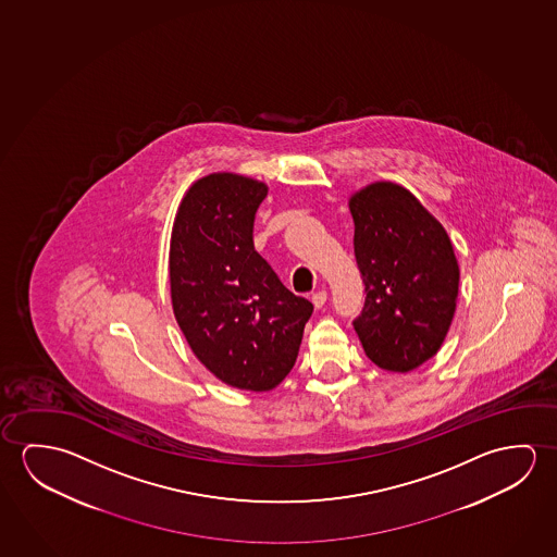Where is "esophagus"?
<instances>
[{
  "label": "esophagus",
  "mask_w": 557,
  "mask_h": 557,
  "mask_svg": "<svg viewBox=\"0 0 557 557\" xmlns=\"http://www.w3.org/2000/svg\"><path fill=\"white\" fill-rule=\"evenodd\" d=\"M325 301H327V292L325 290H319L311 296V304L315 306V308H323L325 306Z\"/></svg>",
  "instance_id": "1"
}]
</instances>
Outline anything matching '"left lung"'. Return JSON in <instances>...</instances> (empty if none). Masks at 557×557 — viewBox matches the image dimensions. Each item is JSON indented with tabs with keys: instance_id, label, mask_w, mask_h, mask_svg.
Wrapping results in <instances>:
<instances>
[{
	"instance_id": "obj_1",
	"label": "left lung",
	"mask_w": 557,
	"mask_h": 557,
	"mask_svg": "<svg viewBox=\"0 0 557 557\" xmlns=\"http://www.w3.org/2000/svg\"><path fill=\"white\" fill-rule=\"evenodd\" d=\"M354 256L366 284L354 331L381 370L407 373L442 348L459 298V263L442 222L393 182L348 201Z\"/></svg>"
}]
</instances>
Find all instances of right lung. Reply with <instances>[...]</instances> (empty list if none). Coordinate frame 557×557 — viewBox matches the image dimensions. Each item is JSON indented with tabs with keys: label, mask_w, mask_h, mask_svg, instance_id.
I'll list each match as a JSON object with an SVG mask.
<instances>
[{
	"label": "right lung",
	"mask_w": 557,
	"mask_h": 557,
	"mask_svg": "<svg viewBox=\"0 0 557 557\" xmlns=\"http://www.w3.org/2000/svg\"><path fill=\"white\" fill-rule=\"evenodd\" d=\"M267 191L234 172L201 177L177 207L170 238V296L187 345L216 380L256 393L290 373L313 311L253 248Z\"/></svg>",
	"instance_id": "right-lung-1"
}]
</instances>
